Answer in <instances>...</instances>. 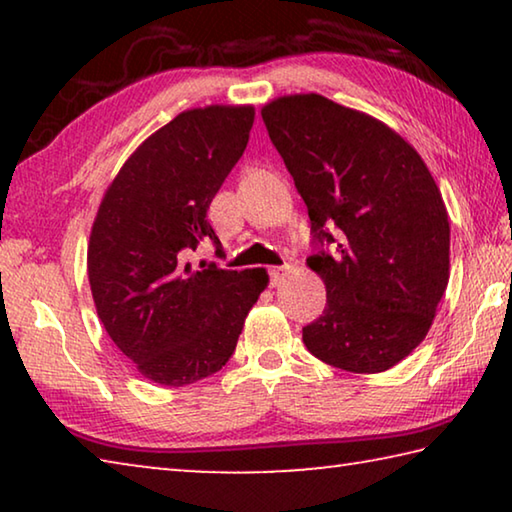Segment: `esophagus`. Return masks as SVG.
I'll use <instances>...</instances> for the list:
<instances>
[{
	"label": "esophagus",
	"instance_id": "esophagus-1",
	"mask_svg": "<svg viewBox=\"0 0 512 512\" xmlns=\"http://www.w3.org/2000/svg\"><path fill=\"white\" fill-rule=\"evenodd\" d=\"M289 273V266H273L268 268V275H271V287H277V284H282L284 275Z\"/></svg>",
	"mask_w": 512,
	"mask_h": 512
}]
</instances>
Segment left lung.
I'll return each instance as SVG.
<instances>
[{
    "label": "left lung",
    "mask_w": 512,
    "mask_h": 512,
    "mask_svg": "<svg viewBox=\"0 0 512 512\" xmlns=\"http://www.w3.org/2000/svg\"><path fill=\"white\" fill-rule=\"evenodd\" d=\"M262 119L314 237L334 248L307 259L327 307L302 327V341L334 368H393L424 341L449 282V219L436 180L384 121L320 94L277 97Z\"/></svg>",
    "instance_id": "left-lung-1"
}]
</instances>
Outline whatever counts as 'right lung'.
Here are the masks:
<instances>
[{
    "instance_id": "1",
    "label": "right lung",
    "mask_w": 512,
    "mask_h": 512,
    "mask_svg": "<svg viewBox=\"0 0 512 512\" xmlns=\"http://www.w3.org/2000/svg\"><path fill=\"white\" fill-rule=\"evenodd\" d=\"M253 106L180 112L137 146L101 198L88 244L94 307L117 348L153 384L187 386L221 370L266 268H192L207 210L244 155Z\"/></svg>"
}]
</instances>
